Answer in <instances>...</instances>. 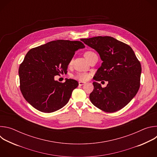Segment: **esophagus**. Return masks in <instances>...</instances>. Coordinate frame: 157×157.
<instances>
[{
  "label": "esophagus",
  "instance_id": "esophagus-1",
  "mask_svg": "<svg viewBox=\"0 0 157 157\" xmlns=\"http://www.w3.org/2000/svg\"><path fill=\"white\" fill-rule=\"evenodd\" d=\"M85 83H86V82H83V81H79V86H81L84 85Z\"/></svg>",
  "mask_w": 157,
  "mask_h": 157
}]
</instances>
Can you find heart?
I'll use <instances>...</instances> for the list:
<instances>
[{
  "mask_svg": "<svg viewBox=\"0 0 157 157\" xmlns=\"http://www.w3.org/2000/svg\"><path fill=\"white\" fill-rule=\"evenodd\" d=\"M94 55H96L94 52H93L92 51H87V52H85L84 57L87 60L89 58L91 57L92 56H93ZM71 63H72V61H70V64H71ZM89 78V75L86 73H78V74H76L75 76V78H76L78 80H80V81H86V80L88 79Z\"/></svg>",
  "mask_w": 157,
  "mask_h": 157,
  "instance_id": "b5f03b06",
  "label": "heart"
}]
</instances>
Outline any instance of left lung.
Returning a JSON list of instances; mask_svg holds the SVG:
<instances>
[{
  "mask_svg": "<svg viewBox=\"0 0 157 157\" xmlns=\"http://www.w3.org/2000/svg\"><path fill=\"white\" fill-rule=\"evenodd\" d=\"M81 40L99 55L102 63L89 95L92 104L107 113L124 107L136 96L140 87L142 68L140 61L128 44L111 36H96ZM108 81L102 88L97 81Z\"/></svg>",
  "mask_w": 157,
  "mask_h": 157,
  "instance_id": "8db88e82",
  "label": "left lung"
}]
</instances>
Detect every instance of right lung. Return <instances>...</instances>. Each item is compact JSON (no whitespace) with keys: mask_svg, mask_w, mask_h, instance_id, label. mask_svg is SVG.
<instances>
[{"mask_svg":"<svg viewBox=\"0 0 157 157\" xmlns=\"http://www.w3.org/2000/svg\"><path fill=\"white\" fill-rule=\"evenodd\" d=\"M84 47L79 41L58 40L29 50L18 70L20 88L25 99L45 113L64 107L79 84L73 79L59 82L55 76L67 73L75 52Z\"/></svg>","mask_w":157,"mask_h":157,"instance_id":"add662e5","label":"right lung"}]
</instances>
